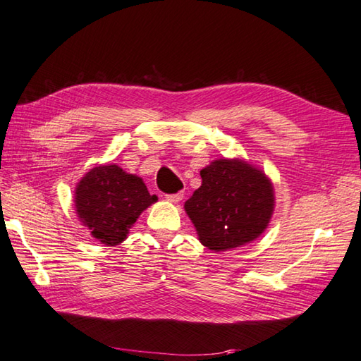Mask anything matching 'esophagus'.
<instances>
[{
	"mask_svg": "<svg viewBox=\"0 0 361 361\" xmlns=\"http://www.w3.org/2000/svg\"><path fill=\"white\" fill-rule=\"evenodd\" d=\"M182 198H183V192H178L174 195H166V200L169 202H179Z\"/></svg>",
	"mask_w": 361,
	"mask_h": 361,
	"instance_id": "obj_1",
	"label": "esophagus"
}]
</instances>
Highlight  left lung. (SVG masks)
I'll list each match as a JSON object with an SVG mask.
<instances>
[{
    "label": "left lung",
    "instance_id": "1",
    "mask_svg": "<svg viewBox=\"0 0 361 361\" xmlns=\"http://www.w3.org/2000/svg\"><path fill=\"white\" fill-rule=\"evenodd\" d=\"M202 183L183 204L200 242L226 251L256 240L275 210L274 183L242 159H216L201 169Z\"/></svg>",
    "mask_w": 361,
    "mask_h": 361
}]
</instances>
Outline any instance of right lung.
I'll return each mask as SVG.
<instances>
[{"label":"right lung","mask_w":361,"mask_h":361,"mask_svg":"<svg viewBox=\"0 0 361 361\" xmlns=\"http://www.w3.org/2000/svg\"><path fill=\"white\" fill-rule=\"evenodd\" d=\"M157 200L141 178L118 165L94 166L73 192L78 220L94 239L108 247L124 242L138 216Z\"/></svg>","instance_id":"right-lung-1"}]
</instances>
